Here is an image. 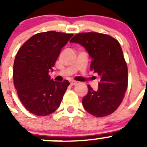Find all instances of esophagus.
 I'll return each instance as SVG.
<instances>
[{"instance_id":"obj_1","label":"esophagus","mask_w":147,"mask_h":147,"mask_svg":"<svg viewBox=\"0 0 147 147\" xmlns=\"http://www.w3.org/2000/svg\"><path fill=\"white\" fill-rule=\"evenodd\" d=\"M77 82L76 81H73V80H72V81H70V85L71 86H74V85H75V84H77Z\"/></svg>"}]
</instances>
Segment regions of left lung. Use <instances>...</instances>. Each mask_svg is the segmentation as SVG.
<instances>
[{"label": "left lung", "instance_id": "obj_1", "mask_svg": "<svg viewBox=\"0 0 147 147\" xmlns=\"http://www.w3.org/2000/svg\"><path fill=\"white\" fill-rule=\"evenodd\" d=\"M70 42L85 47L92 58L90 70L100 78L97 91L87 86L84 108L97 117L111 115L121 105L128 86V69L119 42L109 35L91 32L77 34Z\"/></svg>", "mask_w": 147, "mask_h": 147}]
</instances>
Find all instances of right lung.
I'll return each instance as SVG.
<instances>
[{
    "label": "right lung",
    "instance_id": "add662e5",
    "mask_svg": "<svg viewBox=\"0 0 147 147\" xmlns=\"http://www.w3.org/2000/svg\"><path fill=\"white\" fill-rule=\"evenodd\" d=\"M72 36L56 31L40 32L18 51L13 65L14 85L20 102L30 113L47 116L60 106L69 82L50 80L49 72Z\"/></svg>",
    "mask_w": 147,
    "mask_h": 147
}]
</instances>
